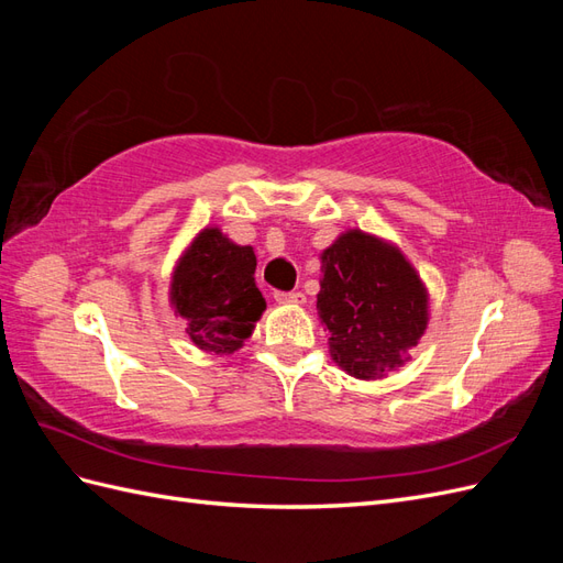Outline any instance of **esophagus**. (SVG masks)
<instances>
[{
  "label": "esophagus",
  "mask_w": 563,
  "mask_h": 563,
  "mask_svg": "<svg viewBox=\"0 0 563 563\" xmlns=\"http://www.w3.org/2000/svg\"><path fill=\"white\" fill-rule=\"evenodd\" d=\"M277 302H305V296L300 291H275Z\"/></svg>",
  "instance_id": "34e87169"
}]
</instances>
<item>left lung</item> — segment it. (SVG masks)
Listing matches in <instances>:
<instances>
[{"instance_id":"obj_1","label":"left lung","mask_w":563,"mask_h":563,"mask_svg":"<svg viewBox=\"0 0 563 563\" xmlns=\"http://www.w3.org/2000/svg\"><path fill=\"white\" fill-rule=\"evenodd\" d=\"M319 319L350 376L378 380L428 327V296L404 255L352 230L321 253Z\"/></svg>"}]
</instances>
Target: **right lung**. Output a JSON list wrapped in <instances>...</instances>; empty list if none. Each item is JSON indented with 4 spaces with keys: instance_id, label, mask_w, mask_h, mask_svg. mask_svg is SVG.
<instances>
[{
    "instance_id": "1",
    "label": "right lung",
    "mask_w": 563,
    "mask_h": 563,
    "mask_svg": "<svg viewBox=\"0 0 563 563\" xmlns=\"http://www.w3.org/2000/svg\"><path fill=\"white\" fill-rule=\"evenodd\" d=\"M172 302L195 345L216 354L240 350L265 310L253 249L232 244L216 228L203 230L176 269Z\"/></svg>"
}]
</instances>
